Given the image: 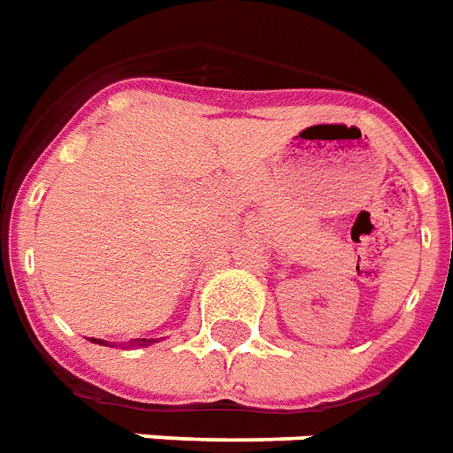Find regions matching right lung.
<instances>
[{
    "label": "right lung",
    "instance_id": "add662e5",
    "mask_svg": "<svg viewBox=\"0 0 453 453\" xmlns=\"http://www.w3.org/2000/svg\"><path fill=\"white\" fill-rule=\"evenodd\" d=\"M90 342L103 343V339H90ZM151 342H154V339H150V342H147V339H140V342H133V343H137V346H147V343H151ZM104 346H107V343H104Z\"/></svg>",
    "mask_w": 453,
    "mask_h": 453
}]
</instances>
